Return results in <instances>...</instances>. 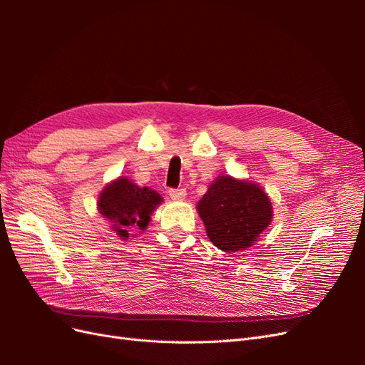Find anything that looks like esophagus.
Returning a JSON list of instances; mask_svg holds the SVG:
<instances>
[{
	"label": "esophagus",
	"mask_w": 365,
	"mask_h": 365,
	"mask_svg": "<svg viewBox=\"0 0 365 365\" xmlns=\"http://www.w3.org/2000/svg\"><path fill=\"white\" fill-rule=\"evenodd\" d=\"M169 195L173 201H182L185 197V190L184 189H170Z\"/></svg>",
	"instance_id": "34e87169"
}]
</instances>
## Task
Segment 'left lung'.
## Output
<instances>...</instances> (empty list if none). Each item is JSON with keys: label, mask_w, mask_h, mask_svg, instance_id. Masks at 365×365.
I'll list each match as a JSON object with an SVG mask.
<instances>
[{"label": "left lung", "mask_w": 365, "mask_h": 365, "mask_svg": "<svg viewBox=\"0 0 365 365\" xmlns=\"http://www.w3.org/2000/svg\"><path fill=\"white\" fill-rule=\"evenodd\" d=\"M212 244L227 252L256 244L274 216L268 193L257 182L219 175L196 204Z\"/></svg>", "instance_id": "8db88e82"}]
</instances>
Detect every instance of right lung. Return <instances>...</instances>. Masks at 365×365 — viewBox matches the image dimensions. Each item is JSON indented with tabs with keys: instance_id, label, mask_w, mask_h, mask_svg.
Here are the masks:
<instances>
[{
	"instance_id": "1",
	"label": "right lung",
	"mask_w": 365,
	"mask_h": 365,
	"mask_svg": "<svg viewBox=\"0 0 365 365\" xmlns=\"http://www.w3.org/2000/svg\"><path fill=\"white\" fill-rule=\"evenodd\" d=\"M163 204V196L132 182L128 176L108 182L97 197V210L111 222V230L120 239L135 237L132 231H145L155 208Z\"/></svg>"
}]
</instances>
